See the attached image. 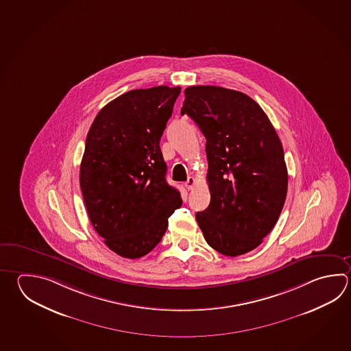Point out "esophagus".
Returning a JSON list of instances; mask_svg holds the SVG:
<instances>
[{"mask_svg": "<svg viewBox=\"0 0 351 351\" xmlns=\"http://www.w3.org/2000/svg\"><path fill=\"white\" fill-rule=\"evenodd\" d=\"M195 182H196V180L193 179L192 176H190L185 182L186 189H187L189 191L192 190V189H193V186H195Z\"/></svg>", "mask_w": 351, "mask_h": 351, "instance_id": "obj_1", "label": "esophagus"}]
</instances>
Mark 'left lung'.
Returning a JSON list of instances; mask_svg holds the SVG:
<instances>
[{"label":"left lung","mask_w":351,"mask_h":351,"mask_svg":"<svg viewBox=\"0 0 351 351\" xmlns=\"http://www.w3.org/2000/svg\"><path fill=\"white\" fill-rule=\"evenodd\" d=\"M181 114L206 138L208 207L196 213L206 242L236 257L254 250L285 206L288 171L276 129L245 93L222 86L185 89Z\"/></svg>","instance_id":"8db88e82"}]
</instances>
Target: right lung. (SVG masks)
Instances as JSON below:
<instances>
[{"label": "right lung", "instance_id": "1", "mask_svg": "<svg viewBox=\"0 0 351 351\" xmlns=\"http://www.w3.org/2000/svg\"><path fill=\"white\" fill-rule=\"evenodd\" d=\"M181 88L134 89L108 103L86 135L80 182L94 230L112 252L140 258L159 243L182 199L166 182L160 139Z\"/></svg>", "mask_w": 351, "mask_h": 351}]
</instances>
